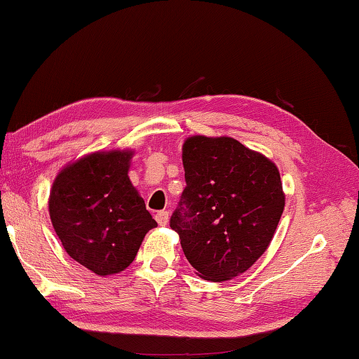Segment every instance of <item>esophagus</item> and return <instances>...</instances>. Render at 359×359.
<instances>
[{
    "instance_id": "34e87169",
    "label": "esophagus",
    "mask_w": 359,
    "mask_h": 359,
    "mask_svg": "<svg viewBox=\"0 0 359 359\" xmlns=\"http://www.w3.org/2000/svg\"><path fill=\"white\" fill-rule=\"evenodd\" d=\"M155 218H156L158 224H161V226H165V224H168V222H169V212H168V210H160V212H156Z\"/></svg>"
}]
</instances>
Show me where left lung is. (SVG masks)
Wrapping results in <instances>:
<instances>
[{
    "instance_id": "8db88e82",
    "label": "left lung",
    "mask_w": 359,
    "mask_h": 359,
    "mask_svg": "<svg viewBox=\"0 0 359 359\" xmlns=\"http://www.w3.org/2000/svg\"><path fill=\"white\" fill-rule=\"evenodd\" d=\"M187 187L171 228L205 280L223 282L252 267L269 247L285 208L277 166L233 137H188Z\"/></svg>"
}]
</instances>
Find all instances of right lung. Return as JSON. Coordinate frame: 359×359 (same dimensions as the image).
<instances>
[{
  "label": "right lung",
  "instance_id": "obj_1",
  "mask_svg": "<svg viewBox=\"0 0 359 359\" xmlns=\"http://www.w3.org/2000/svg\"><path fill=\"white\" fill-rule=\"evenodd\" d=\"M131 150L95 151L63 168L48 214L72 259L98 276L118 274L156 226L128 177Z\"/></svg>",
  "mask_w": 359,
  "mask_h": 359
}]
</instances>
